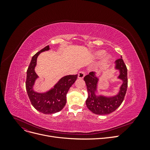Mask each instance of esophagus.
Segmentation results:
<instances>
[{
    "label": "esophagus",
    "instance_id": "obj_1",
    "mask_svg": "<svg viewBox=\"0 0 150 150\" xmlns=\"http://www.w3.org/2000/svg\"><path fill=\"white\" fill-rule=\"evenodd\" d=\"M85 76V72L84 71H80L78 73V78L79 79H83Z\"/></svg>",
    "mask_w": 150,
    "mask_h": 150
}]
</instances>
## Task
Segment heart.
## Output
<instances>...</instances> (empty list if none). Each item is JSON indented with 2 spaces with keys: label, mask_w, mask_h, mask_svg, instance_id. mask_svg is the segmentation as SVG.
<instances>
[{
  "label": "heart",
  "mask_w": 150,
  "mask_h": 150,
  "mask_svg": "<svg viewBox=\"0 0 150 150\" xmlns=\"http://www.w3.org/2000/svg\"><path fill=\"white\" fill-rule=\"evenodd\" d=\"M104 54V51H98V52H96V53H95V56H96V57L99 58V57H101V56H103V55ZM110 59V57L109 56H107L104 59V62H106Z\"/></svg>",
  "instance_id": "b5f03b06"
}]
</instances>
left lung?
<instances>
[{"instance_id":"obj_1","label":"left lung","mask_w":150,"mask_h":150,"mask_svg":"<svg viewBox=\"0 0 150 150\" xmlns=\"http://www.w3.org/2000/svg\"><path fill=\"white\" fill-rule=\"evenodd\" d=\"M116 69L120 71L118 78L122 81L120 90L117 95L112 97L96 96L97 85L98 78L96 76L94 72H90L86 75L84 80L87 86L88 97L86 104L89 110L96 115H106L115 111L124 100L128 87V77H127V67L122 60V57L115 62Z\"/></svg>"}]
</instances>
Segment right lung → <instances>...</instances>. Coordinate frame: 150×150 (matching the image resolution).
Wrapping results in <instances>:
<instances>
[{
    "mask_svg": "<svg viewBox=\"0 0 150 150\" xmlns=\"http://www.w3.org/2000/svg\"><path fill=\"white\" fill-rule=\"evenodd\" d=\"M49 49V46H47L32 57L27 71L25 81L27 93L32 105L35 110L44 114H54L62 110L66 105V94L68 91L78 78V74L66 76L62 78L54 88L47 92L39 93L34 91L33 86L35 79L38 78L34 71L37 58L40 52L48 51Z\"/></svg>",
    "mask_w": 150,
    "mask_h": 150,
    "instance_id": "1",
    "label": "right lung"
}]
</instances>
